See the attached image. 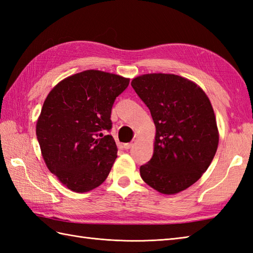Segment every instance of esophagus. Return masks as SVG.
Instances as JSON below:
<instances>
[{"label": "esophagus", "mask_w": 253, "mask_h": 253, "mask_svg": "<svg viewBox=\"0 0 253 253\" xmlns=\"http://www.w3.org/2000/svg\"><path fill=\"white\" fill-rule=\"evenodd\" d=\"M132 146H133V142H128V143L124 144V148H125L126 150H128V149H130Z\"/></svg>", "instance_id": "esophagus-1"}]
</instances>
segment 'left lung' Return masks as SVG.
Here are the masks:
<instances>
[{
  "label": "left lung",
  "mask_w": 253,
  "mask_h": 253,
  "mask_svg": "<svg viewBox=\"0 0 253 253\" xmlns=\"http://www.w3.org/2000/svg\"><path fill=\"white\" fill-rule=\"evenodd\" d=\"M131 85L153 118L151 160L140 166L144 182L164 195L195 184L211 164L218 144L215 115L204 91L173 74H147Z\"/></svg>",
  "instance_id": "left-lung-1"
}]
</instances>
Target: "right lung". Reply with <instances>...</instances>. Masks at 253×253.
Wrapping results in <instances>:
<instances>
[{
	"mask_svg": "<svg viewBox=\"0 0 253 253\" xmlns=\"http://www.w3.org/2000/svg\"><path fill=\"white\" fill-rule=\"evenodd\" d=\"M128 84V78L90 69L62 80L47 94L37 139L47 169L68 189L87 192L109 176L117 147L105 132L114 101Z\"/></svg>",
	"mask_w": 253,
	"mask_h": 253,
	"instance_id": "right-lung-1",
	"label": "right lung"
}]
</instances>
